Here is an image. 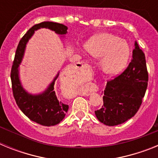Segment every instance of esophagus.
<instances>
[{
    "label": "esophagus",
    "instance_id": "obj_1",
    "mask_svg": "<svg viewBox=\"0 0 158 158\" xmlns=\"http://www.w3.org/2000/svg\"><path fill=\"white\" fill-rule=\"evenodd\" d=\"M85 65V66H86V68H88V69H89V67H90V66H89V65ZM86 96H89V95H88V94H86Z\"/></svg>",
    "mask_w": 158,
    "mask_h": 158
}]
</instances>
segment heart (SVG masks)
Here are the masks:
<instances>
[{
  "mask_svg": "<svg viewBox=\"0 0 158 158\" xmlns=\"http://www.w3.org/2000/svg\"><path fill=\"white\" fill-rule=\"evenodd\" d=\"M86 49L93 56L102 58V70L109 75H117L123 71L131 57V49L127 43L108 33L92 38L86 44Z\"/></svg>",
  "mask_w": 158,
  "mask_h": 158,
  "instance_id": "1",
  "label": "heart"
}]
</instances>
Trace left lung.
I'll use <instances>...</instances> for the list:
<instances>
[{"instance_id": "left-lung-1", "label": "left lung", "mask_w": 158, "mask_h": 158, "mask_svg": "<svg viewBox=\"0 0 158 158\" xmlns=\"http://www.w3.org/2000/svg\"><path fill=\"white\" fill-rule=\"evenodd\" d=\"M148 85L146 58L135 42L132 59L123 73L107 81L104 92V106L95 111L98 120L107 126L119 125L139 111Z\"/></svg>"}]
</instances>
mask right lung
Listing matches in <instances>:
<instances>
[{"label":"right lung","instance_id":"add662e5","mask_svg":"<svg viewBox=\"0 0 158 158\" xmlns=\"http://www.w3.org/2000/svg\"><path fill=\"white\" fill-rule=\"evenodd\" d=\"M40 28L50 29L60 35L62 40H65L68 27L62 23L46 21L34 25L29 29L17 47L11 71V80L14 98L22 112L31 121L43 126L51 127L62 121L69 109V105L58 100L54 91V83L59 75V71L44 91L35 94L24 89L19 77V65L24 56L27 43L35 34V31Z\"/></svg>","mask_w":158,"mask_h":158}]
</instances>
